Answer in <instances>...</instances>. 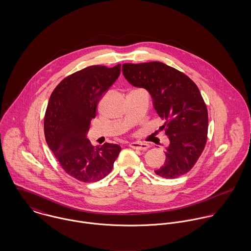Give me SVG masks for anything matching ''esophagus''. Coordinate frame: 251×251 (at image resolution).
I'll return each mask as SVG.
<instances>
[{"label": "esophagus", "mask_w": 251, "mask_h": 251, "mask_svg": "<svg viewBox=\"0 0 251 251\" xmlns=\"http://www.w3.org/2000/svg\"><path fill=\"white\" fill-rule=\"evenodd\" d=\"M129 147L134 149V150H139V151H146L149 149V145L145 143H139V142H136V143H130L129 144Z\"/></svg>", "instance_id": "34e87169"}]
</instances>
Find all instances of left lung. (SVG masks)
<instances>
[{
  "mask_svg": "<svg viewBox=\"0 0 251 251\" xmlns=\"http://www.w3.org/2000/svg\"><path fill=\"white\" fill-rule=\"evenodd\" d=\"M123 73L133 86L145 88L165 121L160 127L169 138L165 163L157 176L175 179L194 166L208 139V109L196 84L184 73L160 62L124 64Z\"/></svg>",
  "mask_w": 251,
  "mask_h": 251,
  "instance_id": "1",
  "label": "left lung"
}]
</instances>
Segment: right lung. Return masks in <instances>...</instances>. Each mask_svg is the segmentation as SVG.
Wrapping results in <instances>:
<instances>
[{"mask_svg":"<svg viewBox=\"0 0 251 251\" xmlns=\"http://www.w3.org/2000/svg\"><path fill=\"white\" fill-rule=\"evenodd\" d=\"M121 73L114 68L91 66L63 79L54 89L44 115V135L60 166L72 178L95 182L112 171L121 147H94L86 138L102 95Z\"/></svg>","mask_w":251,"mask_h":251,"instance_id":"add662e5","label":"right lung"}]
</instances>
